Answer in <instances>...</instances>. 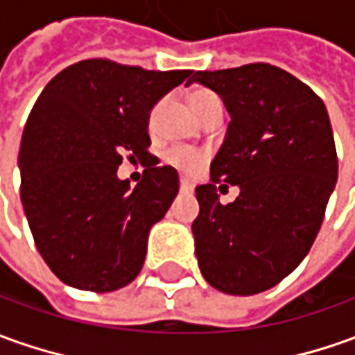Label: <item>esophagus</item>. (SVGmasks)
<instances>
[{
	"mask_svg": "<svg viewBox=\"0 0 355 355\" xmlns=\"http://www.w3.org/2000/svg\"><path fill=\"white\" fill-rule=\"evenodd\" d=\"M180 190H182V192H192V182H190L188 178L180 177Z\"/></svg>",
	"mask_w": 355,
	"mask_h": 355,
	"instance_id": "34e87169",
	"label": "esophagus"
}]
</instances>
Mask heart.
<instances>
[{"label":"heart","mask_w":355,"mask_h":355,"mask_svg":"<svg viewBox=\"0 0 355 355\" xmlns=\"http://www.w3.org/2000/svg\"><path fill=\"white\" fill-rule=\"evenodd\" d=\"M188 103L190 108L194 112V116L200 118L209 107L218 105V96L214 95L208 89H196L192 91L188 96ZM167 163L177 167L178 171H184V173H194L200 165H202V153L187 149V147H173L167 153Z\"/></svg>","instance_id":"heart-1"}]
</instances>
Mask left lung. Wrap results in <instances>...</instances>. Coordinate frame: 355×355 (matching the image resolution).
<instances>
[{
  "mask_svg": "<svg viewBox=\"0 0 355 355\" xmlns=\"http://www.w3.org/2000/svg\"><path fill=\"white\" fill-rule=\"evenodd\" d=\"M192 83L218 93L231 116L211 182L196 187L198 266L219 291L254 295L297 268L319 233L338 178L329 112L305 83L270 64L196 71ZM218 182L239 187L235 202H218Z\"/></svg>",
  "mask_w": 355,
  "mask_h": 355,
  "instance_id": "1",
  "label": "left lung"
}]
</instances>
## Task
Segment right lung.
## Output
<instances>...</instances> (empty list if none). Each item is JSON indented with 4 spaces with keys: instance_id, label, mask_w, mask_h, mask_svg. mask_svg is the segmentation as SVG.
<instances>
[{
    "instance_id": "add662e5",
    "label": "right lung",
    "mask_w": 355,
    "mask_h": 355,
    "mask_svg": "<svg viewBox=\"0 0 355 355\" xmlns=\"http://www.w3.org/2000/svg\"><path fill=\"white\" fill-rule=\"evenodd\" d=\"M190 76L83 60L36 98L19 149L21 202L40 257L67 286L105 293L139 274L149 229L178 194V173L141 163L132 188L118 167L122 153L149 155V112Z\"/></svg>"
}]
</instances>
